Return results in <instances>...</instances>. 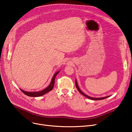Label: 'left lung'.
Here are the masks:
<instances>
[{"instance_id": "8db88e82", "label": "left lung", "mask_w": 132, "mask_h": 132, "mask_svg": "<svg viewBox=\"0 0 132 132\" xmlns=\"http://www.w3.org/2000/svg\"><path fill=\"white\" fill-rule=\"evenodd\" d=\"M75 86H76V87H77V89H78V90L79 92L80 93H81L82 95H84V96L86 97L87 98H89V99H90V100H95V101H96V100H102L105 99V98L108 97H109V96H106V97H102V98H94V97H90V96H87V95H86L85 94H84V93H83V92L81 90H80V88H79V86H78V83H77V80H75Z\"/></svg>"}]
</instances>
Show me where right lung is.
<instances>
[{
  "label": "right lung",
  "instance_id": "obj_1",
  "mask_svg": "<svg viewBox=\"0 0 132 132\" xmlns=\"http://www.w3.org/2000/svg\"><path fill=\"white\" fill-rule=\"evenodd\" d=\"M59 72H60V71H58L57 72H56L54 74L50 85L48 86L47 88H46L45 89L43 90L40 91V92H25V91L21 89H20V90L25 95L28 96H30V97H39L40 96L44 95V94H46L48 92H50L51 90H52V89L54 87V80H55V77H56L57 75L59 73Z\"/></svg>",
  "mask_w": 132,
  "mask_h": 132
}]
</instances>
